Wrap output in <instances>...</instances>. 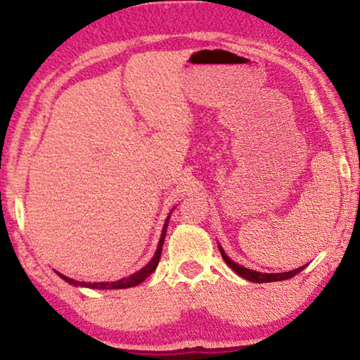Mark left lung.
<instances>
[{
  "label": "left lung",
  "instance_id": "left-lung-1",
  "mask_svg": "<svg viewBox=\"0 0 360 360\" xmlns=\"http://www.w3.org/2000/svg\"><path fill=\"white\" fill-rule=\"evenodd\" d=\"M218 248H219L221 255H223L224 262L228 264L229 267L233 269L236 274L240 275V277L245 278V280H249V282H254V283L280 282V280L292 278V277H295V275H297V274L302 272V270L308 265V264H307V265H303V267H298V269H295V270H290V272H282V274H264V272H257V270H250V269H248V267H243V265L236 264L234 260H231V259L228 257V255H226V252H224L223 248H221L219 244H218Z\"/></svg>",
  "mask_w": 360,
  "mask_h": 360
}]
</instances>
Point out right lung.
<instances>
[{"label": "right lung", "instance_id": "add662e5", "mask_svg": "<svg viewBox=\"0 0 360 360\" xmlns=\"http://www.w3.org/2000/svg\"><path fill=\"white\" fill-rule=\"evenodd\" d=\"M170 214L172 211L167 216L165 219V224H164V229H162V234H160V240H159V245H157V250L154 254V257L150 259V262L146 265V267H142L141 270H137L136 274L129 275V277H124L121 280H116V282H77V280H73L70 277H65V275L56 272L58 277L65 280L73 287H85V288H96V290H117V288H131V287H136V285H139L144 282V280L149 277V275L154 272L157 269V265H159V260H160V254H162V245H164V240H165V233H167V226H169V219H170Z\"/></svg>", "mask_w": 360, "mask_h": 360}]
</instances>
